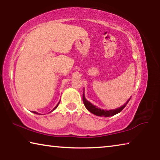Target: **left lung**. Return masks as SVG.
<instances>
[{
  "label": "left lung",
  "instance_id": "left-lung-1",
  "mask_svg": "<svg viewBox=\"0 0 160 160\" xmlns=\"http://www.w3.org/2000/svg\"><path fill=\"white\" fill-rule=\"evenodd\" d=\"M82 99H83V103H84V104H85L86 109H88L89 112H90L91 113H92L93 114L96 115V116H105V117H109V116H113V115H116V113L121 112V111H122L124 109V108L126 107V104H128V102L130 101V99H131V98L128 99V101L126 102V104H124V105H123V106H121V107L118 108V109H112V110H109V111L101 109H99V108H97V107L94 106V105H93L92 104H91L90 102L88 101V100L85 99V94H84V92H83Z\"/></svg>",
  "mask_w": 160,
  "mask_h": 160
}]
</instances>
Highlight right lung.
<instances>
[{
  "label": "right lung",
  "instance_id": "right-lung-1",
  "mask_svg": "<svg viewBox=\"0 0 160 160\" xmlns=\"http://www.w3.org/2000/svg\"><path fill=\"white\" fill-rule=\"evenodd\" d=\"M59 103H60V102H58V104L57 105H56V106L55 107V108H53V109L52 111H51V112H53V110H55V109H56V108H57V107L58 106V104H59ZM33 113H36V114H39V113H37V112H33Z\"/></svg>",
  "mask_w": 160,
  "mask_h": 160
}]
</instances>
